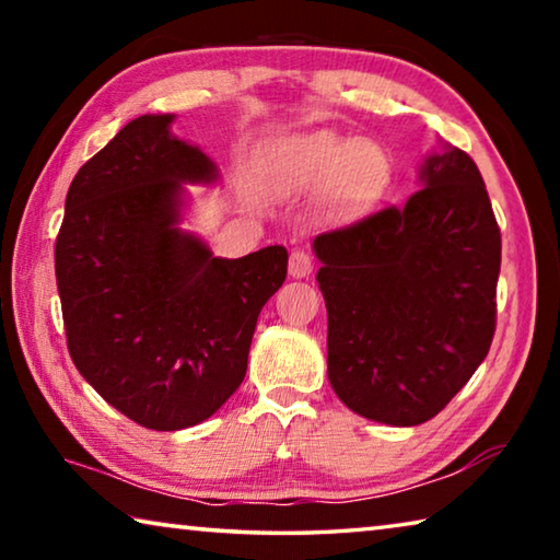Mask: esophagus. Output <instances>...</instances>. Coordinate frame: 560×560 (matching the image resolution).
<instances>
[{
    "instance_id": "esophagus-1",
    "label": "esophagus",
    "mask_w": 560,
    "mask_h": 560,
    "mask_svg": "<svg viewBox=\"0 0 560 560\" xmlns=\"http://www.w3.org/2000/svg\"><path fill=\"white\" fill-rule=\"evenodd\" d=\"M311 269H314V257L306 249H293L289 257V273L291 277H308Z\"/></svg>"
}]
</instances>
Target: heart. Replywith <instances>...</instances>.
<instances>
[{"label":"heart","mask_w":560,"mask_h":560,"mask_svg":"<svg viewBox=\"0 0 560 560\" xmlns=\"http://www.w3.org/2000/svg\"><path fill=\"white\" fill-rule=\"evenodd\" d=\"M261 177L279 195L328 183L334 195L358 202L385 185L387 160L375 145L318 132L269 148L261 160Z\"/></svg>","instance_id":"heart-1"}]
</instances>
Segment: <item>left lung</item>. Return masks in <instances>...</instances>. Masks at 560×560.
I'll return each instance as SVG.
<instances>
[{"label":"left lung","mask_w":560,"mask_h":560,"mask_svg":"<svg viewBox=\"0 0 560 560\" xmlns=\"http://www.w3.org/2000/svg\"><path fill=\"white\" fill-rule=\"evenodd\" d=\"M424 187L320 232L328 381L350 410L410 428L442 412L497 330L501 232L474 160L432 155Z\"/></svg>","instance_id":"obj_1"}]
</instances>
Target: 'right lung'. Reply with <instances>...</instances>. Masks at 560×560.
I'll use <instances>...</instances> for the list:
<instances>
[{"instance_id": "obj_1", "label": "right lung", "mask_w": 560, "mask_h": 560, "mask_svg": "<svg viewBox=\"0 0 560 560\" xmlns=\"http://www.w3.org/2000/svg\"><path fill=\"white\" fill-rule=\"evenodd\" d=\"M140 116L98 150L66 195L54 246L66 346L103 400L148 430L207 420L242 385L259 311L289 254L212 257L175 226L183 185L210 183L202 150Z\"/></svg>"}]
</instances>
